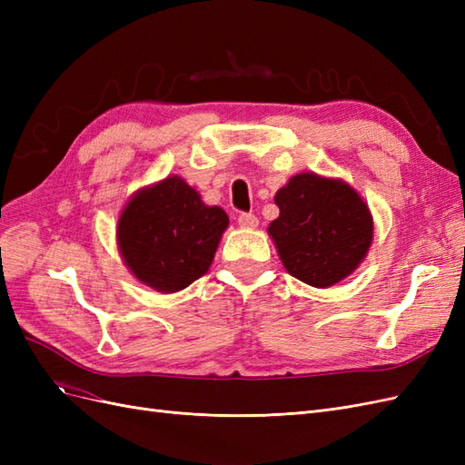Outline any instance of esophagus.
I'll return each instance as SVG.
<instances>
[{"label": "esophagus", "mask_w": 465, "mask_h": 465, "mask_svg": "<svg viewBox=\"0 0 465 465\" xmlns=\"http://www.w3.org/2000/svg\"><path fill=\"white\" fill-rule=\"evenodd\" d=\"M236 221L242 229H256L258 227V217L252 215V213H241Z\"/></svg>", "instance_id": "obj_1"}]
</instances>
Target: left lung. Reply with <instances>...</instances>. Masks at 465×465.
<instances>
[{
    "label": "left lung",
    "instance_id": "left-lung-1",
    "mask_svg": "<svg viewBox=\"0 0 465 465\" xmlns=\"http://www.w3.org/2000/svg\"><path fill=\"white\" fill-rule=\"evenodd\" d=\"M273 200L279 217L267 234L285 270L302 283L328 289L367 258L374 236L372 213L345 180L301 173Z\"/></svg>",
    "mask_w": 465,
    "mask_h": 465
}]
</instances>
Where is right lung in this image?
Returning a JSON list of instances; mask_svg holds the SVG:
<instances>
[{
    "label": "right lung",
    "mask_w": 465,
    "mask_h": 465,
    "mask_svg": "<svg viewBox=\"0 0 465 465\" xmlns=\"http://www.w3.org/2000/svg\"><path fill=\"white\" fill-rule=\"evenodd\" d=\"M229 215L205 205L184 178L137 190L118 217L116 244L130 273L159 292H178L209 272Z\"/></svg>",
    "instance_id": "1"
}]
</instances>
